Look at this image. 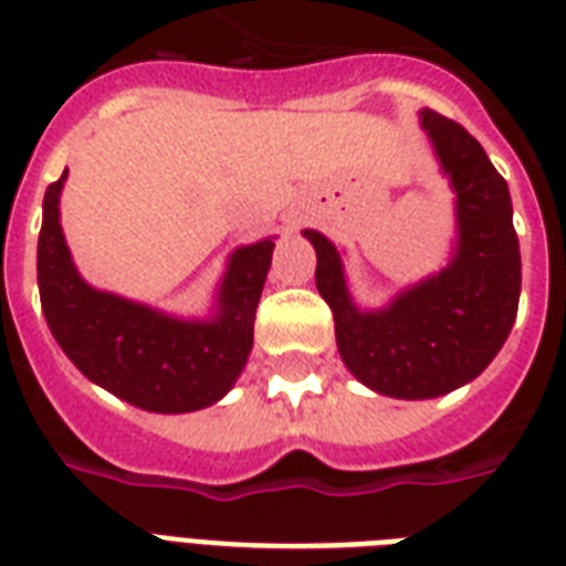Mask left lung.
Returning a JSON list of instances; mask_svg holds the SVG:
<instances>
[{"label":"left lung","instance_id":"left-lung-1","mask_svg":"<svg viewBox=\"0 0 566 566\" xmlns=\"http://www.w3.org/2000/svg\"><path fill=\"white\" fill-rule=\"evenodd\" d=\"M440 172L455 193V247L438 273L381 308H361L340 249L314 229L317 291L335 314L337 353L361 385L394 399H434L473 381L509 340L520 305V240L509 185L467 128L420 111Z\"/></svg>","mask_w":566,"mask_h":566}]
</instances>
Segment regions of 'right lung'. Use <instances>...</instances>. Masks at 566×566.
Listing matches in <instances>:
<instances>
[{"instance_id": "right-lung-1", "label": "right lung", "mask_w": 566, "mask_h": 566, "mask_svg": "<svg viewBox=\"0 0 566 566\" xmlns=\"http://www.w3.org/2000/svg\"><path fill=\"white\" fill-rule=\"evenodd\" d=\"M64 181L66 170L46 188L38 238L40 305L57 346L93 385L144 411L188 413L220 402L252 353L275 238L231 252L208 317H176L84 282L61 229Z\"/></svg>"}]
</instances>
